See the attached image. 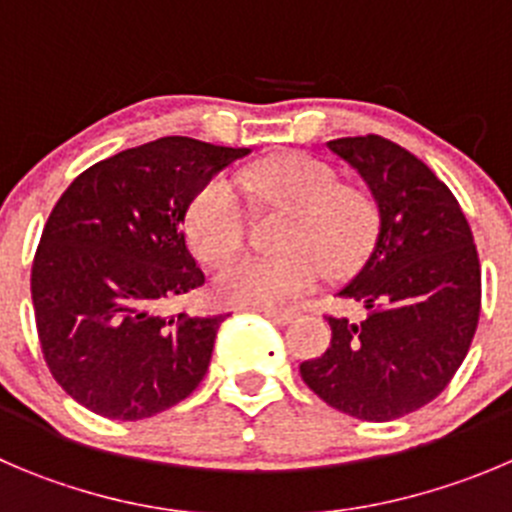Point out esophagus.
I'll use <instances>...</instances> for the list:
<instances>
[{
    "label": "esophagus",
    "instance_id": "esophagus-1",
    "mask_svg": "<svg viewBox=\"0 0 512 512\" xmlns=\"http://www.w3.org/2000/svg\"><path fill=\"white\" fill-rule=\"evenodd\" d=\"M262 315H265L267 321L278 323V326H285V323H290L295 318L293 310H262Z\"/></svg>",
    "mask_w": 512,
    "mask_h": 512
}]
</instances>
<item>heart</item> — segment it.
<instances>
[{"label":"heart","instance_id":"obj_1","mask_svg":"<svg viewBox=\"0 0 512 512\" xmlns=\"http://www.w3.org/2000/svg\"><path fill=\"white\" fill-rule=\"evenodd\" d=\"M242 184L262 204L290 207L283 255H247L214 275V298L234 308L278 310L318 285L326 267L333 275L353 270L371 250L379 214L364 189L338 184L326 161L283 154L252 166ZM247 212L234 184L214 176L186 209V240L199 260L222 262L240 250Z\"/></svg>","mask_w":512,"mask_h":512}]
</instances>
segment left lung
<instances>
[{"label":"left lung","instance_id":"1","mask_svg":"<svg viewBox=\"0 0 512 512\" xmlns=\"http://www.w3.org/2000/svg\"><path fill=\"white\" fill-rule=\"evenodd\" d=\"M328 148L371 189L379 232L338 293L366 315H328L331 346L303 361L300 376L328 407L391 422L437 399L465 361L480 318V260L455 194L407 148L374 133Z\"/></svg>","mask_w":512,"mask_h":512}]
</instances>
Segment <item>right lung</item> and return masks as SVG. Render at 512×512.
<instances>
[{
  "label": "right lung",
  "instance_id": "add662e5",
  "mask_svg": "<svg viewBox=\"0 0 512 512\" xmlns=\"http://www.w3.org/2000/svg\"><path fill=\"white\" fill-rule=\"evenodd\" d=\"M247 154L166 136L98 161L57 199L32 262V305L52 379L85 409L136 422L204 379L227 315L159 308L204 285L184 242L186 209Z\"/></svg>",
  "mask_w": 512,
  "mask_h": 512
}]
</instances>
